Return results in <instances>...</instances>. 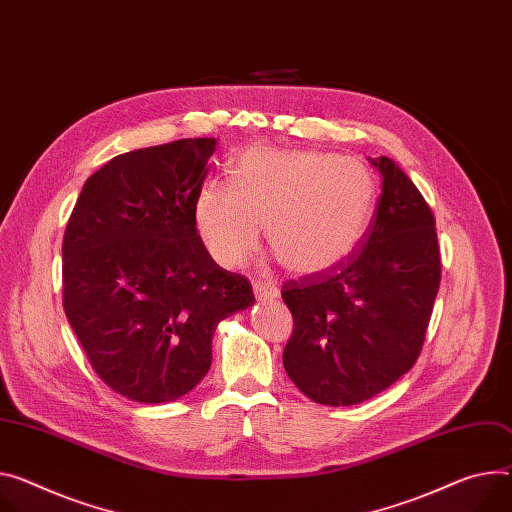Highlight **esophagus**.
<instances>
[{
  "label": "esophagus",
  "mask_w": 512,
  "mask_h": 512,
  "mask_svg": "<svg viewBox=\"0 0 512 512\" xmlns=\"http://www.w3.org/2000/svg\"><path fill=\"white\" fill-rule=\"evenodd\" d=\"M253 292L259 300H273L280 296V290H277L273 284H263V282H255Z\"/></svg>",
  "instance_id": "1"
}]
</instances>
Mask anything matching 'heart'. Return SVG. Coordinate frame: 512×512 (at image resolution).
<instances>
[{
    "label": "heart",
    "instance_id": "heart-1",
    "mask_svg": "<svg viewBox=\"0 0 512 512\" xmlns=\"http://www.w3.org/2000/svg\"><path fill=\"white\" fill-rule=\"evenodd\" d=\"M378 204V183L355 157L322 151H245L228 181H208L194 222L212 259L239 267L267 241L298 275H318L343 263L363 241Z\"/></svg>",
    "mask_w": 512,
    "mask_h": 512
}]
</instances>
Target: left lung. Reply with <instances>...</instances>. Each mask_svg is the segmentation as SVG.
I'll return each instance as SVG.
<instances>
[{
	"instance_id": "left-lung-1",
	"label": "left lung",
	"mask_w": 512,
	"mask_h": 512,
	"mask_svg": "<svg viewBox=\"0 0 512 512\" xmlns=\"http://www.w3.org/2000/svg\"><path fill=\"white\" fill-rule=\"evenodd\" d=\"M369 163L382 194L361 245L335 269L290 280L284 367L318 404L351 406L392 386L421 355L441 282L435 216L388 157Z\"/></svg>"
}]
</instances>
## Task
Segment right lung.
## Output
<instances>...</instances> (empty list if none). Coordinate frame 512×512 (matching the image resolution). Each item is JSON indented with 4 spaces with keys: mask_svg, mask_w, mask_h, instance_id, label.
Listing matches in <instances>:
<instances>
[{
    "mask_svg": "<svg viewBox=\"0 0 512 512\" xmlns=\"http://www.w3.org/2000/svg\"><path fill=\"white\" fill-rule=\"evenodd\" d=\"M216 138L122 153L87 177L63 239V308L100 380L173 402L212 363L218 322L255 302L216 265L194 222Z\"/></svg>",
    "mask_w": 512,
    "mask_h": 512,
    "instance_id": "obj_1",
    "label": "right lung"
}]
</instances>
